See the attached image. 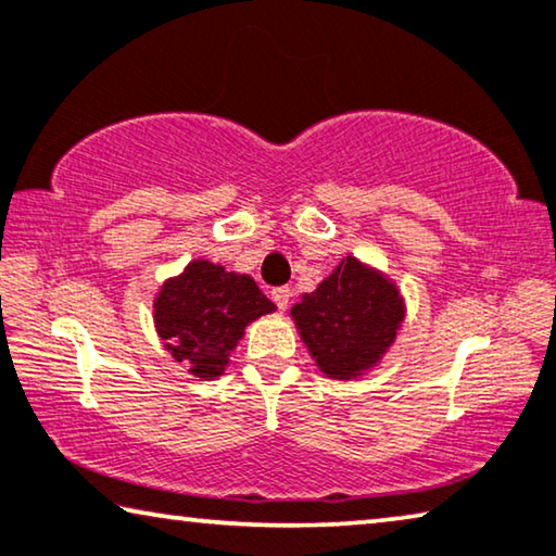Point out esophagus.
I'll use <instances>...</instances> for the list:
<instances>
[{"mask_svg":"<svg viewBox=\"0 0 556 556\" xmlns=\"http://www.w3.org/2000/svg\"><path fill=\"white\" fill-rule=\"evenodd\" d=\"M270 298H273V303H276V305L280 307V311H286L288 303H290V288H288V286L273 288V290H270Z\"/></svg>","mask_w":556,"mask_h":556,"instance_id":"1","label":"esophagus"}]
</instances>
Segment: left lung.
I'll use <instances>...</instances> for the list:
<instances>
[{
	"label": "left lung",
	"instance_id": "8db88e82",
	"mask_svg": "<svg viewBox=\"0 0 556 556\" xmlns=\"http://www.w3.org/2000/svg\"><path fill=\"white\" fill-rule=\"evenodd\" d=\"M290 315L320 370L350 380L386 355L405 305L386 276L348 255Z\"/></svg>",
	"mask_w": 556,
	"mask_h": 556
}]
</instances>
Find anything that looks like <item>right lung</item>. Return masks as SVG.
Instances as JSON below:
<instances>
[{
	"label": "right lung",
	"instance_id": "add662e5",
	"mask_svg": "<svg viewBox=\"0 0 556 556\" xmlns=\"http://www.w3.org/2000/svg\"><path fill=\"white\" fill-rule=\"evenodd\" d=\"M273 305L251 276L228 273L211 261H193L181 276L166 280L153 301L159 338L176 363L195 378L224 375L230 350L243 330Z\"/></svg>",
	"mask_w": 556,
	"mask_h": 556
}]
</instances>
